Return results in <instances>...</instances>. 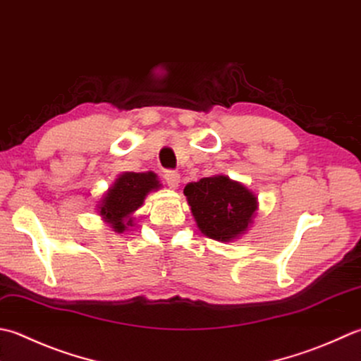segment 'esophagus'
<instances>
[{"label": "esophagus", "mask_w": 361, "mask_h": 361, "mask_svg": "<svg viewBox=\"0 0 361 361\" xmlns=\"http://www.w3.org/2000/svg\"><path fill=\"white\" fill-rule=\"evenodd\" d=\"M164 178H166V183L169 186L176 188V186H178V183H180V173L175 172V171H166Z\"/></svg>", "instance_id": "obj_1"}]
</instances>
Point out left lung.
<instances>
[{
    "mask_svg": "<svg viewBox=\"0 0 361 361\" xmlns=\"http://www.w3.org/2000/svg\"><path fill=\"white\" fill-rule=\"evenodd\" d=\"M185 195L203 235L217 241L241 236L258 209L257 197L224 175L189 183Z\"/></svg>",
    "mask_w": 361,
    "mask_h": 361,
    "instance_id": "obj_1",
    "label": "left lung"
}]
</instances>
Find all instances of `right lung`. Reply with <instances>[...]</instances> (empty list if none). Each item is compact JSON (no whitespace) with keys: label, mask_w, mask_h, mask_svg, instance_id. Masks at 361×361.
I'll return each instance as SVG.
<instances>
[{"label":"right lung","mask_w":361,"mask_h":361,"mask_svg":"<svg viewBox=\"0 0 361 361\" xmlns=\"http://www.w3.org/2000/svg\"><path fill=\"white\" fill-rule=\"evenodd\" d=\"M158 188L159 181L157 180V175L152 172H128L120 175L102 200L100 216L112 224V228L116 231L122 233L126 228V225L131 224V219L126 224L123 222V219L128 217L139 207H142L145 195Z\"/></svg>","instance_id":"add662e5"}]
</instances>
